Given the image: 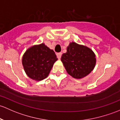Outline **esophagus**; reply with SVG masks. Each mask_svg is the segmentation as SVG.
Masks as SVG:
<instances>
[{"label": "esophagus", "mask_w": 120, "mask_h": 120, "mask_svg": "<svg viewBox=\"0 0 120 120\" xmlns=\"http://www.w3.org/2000/svg\"><path fill=\"white\" fill-rule=\"evenodd\" d=\"M61 55H62V53H57V57L58 59H60L61 57Z\"/></svg>", "instance_id": "obj_1"}]
</instances>
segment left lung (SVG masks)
Wrapping results in <instances>:
<instances>
[{
	"mask_svg": "<svg viewBox=\"0 0 120 120\" xmlns=\"http://www.w3.org/2000/svg\"><path fill=\"white\" fill-rule=\"evenodd\" d=\"M61 60L68 74L76 79L89 75L96 64L95 55L93 50L74 42L67 46V52L63 54Z\"/></svg>",
	"mask_w": 120,
	"mask_h": 120,
	"instance_id": "8db88e82",
	"label": "left lung"
}]
</instances>
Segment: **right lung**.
Returning a JSON list of instances; mask_svg holds the SVG:
<instances>
[{
  "label": "right lung",
  "mask_w": 120,
  "mask_h": 120,
  "mask_svg": "<svg viewBox=\"0 0 120 120\" xmlns=\"http://www.w3.org/2000/svg\"><path fill=\"white\" fill-rule=\"evenodd\" d=\"M57 60L55 52L42 43L34 45L25 52L22 57V65L27 76L40 81L48 76Z\"/></svg>",
  "instance_id": "right-lung-1"
}]
</instances>
